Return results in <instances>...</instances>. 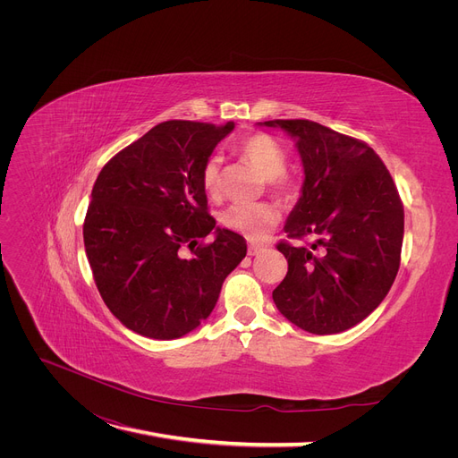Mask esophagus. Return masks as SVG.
Returning <instances> with one entry per match:
<instances>
[{"label": "esophagus", "mask_w": 458, "mask_h": 458, "mask_svg": "<svg viewBox=\"0 0 458 458\" xmlns=\"http://www.w3.org/2000/svg\"><path fill=\"white\" fill-rule=\"evenodd\" d=\"M259 252H263V247H261V245H256V243H250V245H249V256H258Z\"/></svg>", "instance_id": "34e87169"}]
</instances>
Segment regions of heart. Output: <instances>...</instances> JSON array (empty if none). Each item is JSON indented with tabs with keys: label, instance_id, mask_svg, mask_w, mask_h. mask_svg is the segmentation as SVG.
Returning <instances> with one entry per match:
<instances>
[{
	"label": "heart",
	"instance_id": "obj_1",
	"mask_svg": "<svg viewBox=\"0 0 458 458\" xmlns=\"http://www.w3.org/2000/svg\"><path fill=\"white\" fill-rule=\"evenodd\" d=\"M239 150L263 176L269 178V183L275 189L282 192L292 191L293 182L285 174L287 152L276 139L266 133H256L247 137ZM202 185L208 192H215L219 189V157L216 156H211L204 163ZM221 221L228 230L242 233L252 239V242H259L278 225L280 211L276 206L267 202L233 204L223 213Z\"/></svg>",
	"mask_w": 458,
	"mask_h": 458
}]
</instances>
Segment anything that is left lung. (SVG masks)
Instances as JSON below:
<instances>
[{"mask_svg":"<svg viewBox=\"0 0 458 458\" xmlns=\"http://www.w3.org/2000/svg\"><path fill=\"white\" fill-rule=\"evenodd\" d=\"M295 140L304 182L280 243L287 275L273 292L280 314L311 334H338L388 295L399 271L404 211L386 165L366 142L311 120H267Z\"/></svg>","mask_w":458,"mask_h":458,"instance_id":"left-lung-1","label":"left lung"}]
</instances>
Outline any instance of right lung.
Instances as JSON below:
<instances>
[{"mask_svg":"<svg viewBox=\"0 0 458 458\" xmlns=\"http://www.w3.org/2000/svg\"><path fill=\"white\" fill-rule=\"evenodd\" d=\"M233 128L166 120L96 178L83 225L92 276L111 314L144 338L195 330L247 256L242 235L215 226L202 185L204 163ZM209 233L214 242L202 246Z\"/></svg>","mask_w":458,"mask_h":458,"instance_id":"obj_1","label":"right lung"}]
</instances>
